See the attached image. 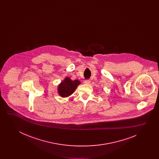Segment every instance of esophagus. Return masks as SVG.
I'll use <instances>...</instances> for the list:
<instances>
[{
    "label": "esophagus",
    "instance_id": "esophagus-1",
    "mask_svg": "<svg viewBox=\"0 0 159 159\" xmlns=\"http://www.w3.org/2000/svg\"><path fill=\"white\" fill-rule=\"evenodd\" d=\"M84 83H85V84H90V83H91V80H89V79H88V80H85L84 81Z\"/></svg>",
    "mask_w": 159,
    "mask_h": 159
}]
</instances>
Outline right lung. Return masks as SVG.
Masks as SVG:
<instances>
[{"label":"right lung","mask_w":159,"mask_h":159,"mask_svg":"<svg viewBox=\"0 0 159 159\" xmlns=\"http://www.w3.org/2000/svg\"><path fill=\"white\" fill-rule=\"evenodd\" d=\"M80 84V82L78 80H72L70 77H66L58 86V93L61 97H67L74 92Z\"/></svg>","instance_id":"add662e5"}]
</instances>
